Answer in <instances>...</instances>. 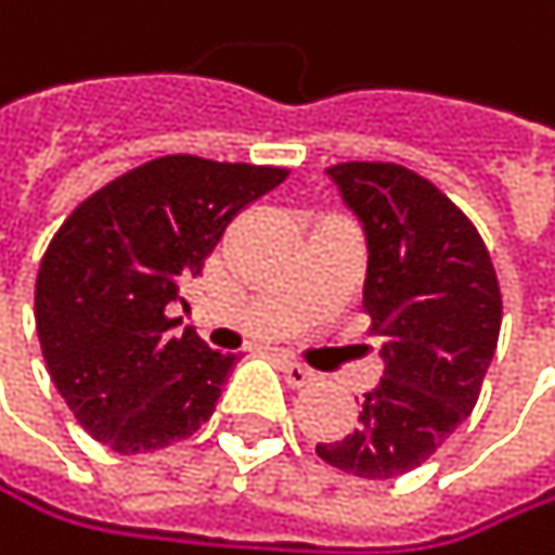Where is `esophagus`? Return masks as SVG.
Here are the masks:
<instances>
[{
  "label": "esophagus",
  "mask_w": 555,
  "mask_h": 555,
  "mask_svg": "<svg viewBox=\"0 0 555 555\" xmlns=\"http://www.w3.org/2000/svg\"><path fill=\"white\" fill-rule=\"evenodd\" d=\"M280 371H283V377H286L289 387H309L315 380V371H309L306 364H299L289 354H280Z\"/></svg>",
  "instance_id": "34e87169"
}]
</instances>
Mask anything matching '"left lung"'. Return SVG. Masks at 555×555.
<instances>
[{
	"label": "left lung",
	"instance_id": "8db88e82",
	"mask_svg": "<svg viewBox=\"0 0 555 555\" xmlns=\"http://www.w3.org/2000/svg\"><path fill=\"white\" fill-rule=\"evenodd\" d=\"M325 175L364 230V312L384 341V377L358 429L315 452L384 481L420 468L475 410L501 335V289L472 220L426 178L390 162Z\"/></svg>",
	"mask_w": 555,
	"mask_h": 555
}]
</instances>
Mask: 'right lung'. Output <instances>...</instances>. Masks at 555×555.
<instances>
[{
  "label": "right lung",
  "mask_w": 555,
  "mask_h": 555,
  "mask_svg": "<svg viewBox=\"0 0 555 555\" xmlns=\"http://www.w3.org/2000/svg\"><path fill=\"white\" fill-rule=\"evenodd\" d=\"M289 171L165 155L87 197L54 233L35 283L48 374L77 423L119 455L155 452L210 420L236 354L168 309L227 223Z\"/></svg>",
  "instance_id": "1"
}]
</instances>
